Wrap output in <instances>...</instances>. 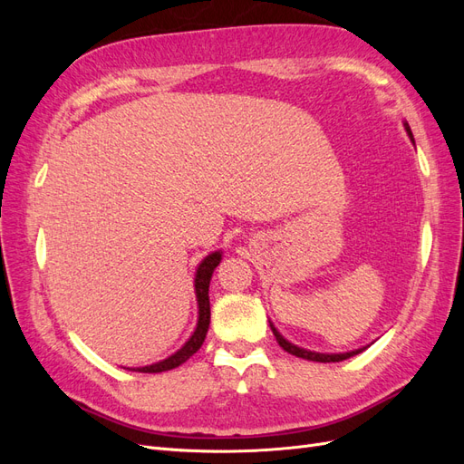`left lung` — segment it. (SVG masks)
Listing matches in <instances>:
<instances>
[{
	"mask_svg": "<svg viewBox=\"0 0 464 464\" xmlns=\"http://www.w3.org/2000/svg\"><path fill=\"white\" fill-rule=\"evenodd\" d=\"M404 130H406V133H409V137H411V141L414 143V135H412V131H411V125L404 121ZM269 325H271V329H273V334L276 336V341H278V344L283 346L288 354H292V356H298V358H304V360H312V362H343V360H346V358H353V356H356V354H360V353H363V350H366L368 346H362V348H356V350H350V353H339V354H327V353H314V350H307V348H302V346H298V344H294V343H290V341H286L283 334L278 333V329L273 325V323L269 321Z\"/></svg>",
	"mask_w": 464,
	"mask_h": 464,
	"instance_id": "left-lung-1",
	"label": "left lung"
}]
</instances>
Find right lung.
<instances>
[{
	"mask_svg": "<svg viewBox=\"0 0 464 464\" xmlns=\"http://www.w3.org/2000/svg\"><path fill=\"white\" fill-rule=\"evenodd\" d=\"M222 259V251H213L208 254L198 266V273H195L193 278V286H195V298H198V325H195V331L191 333L189 339L186 341V344L181 346L179 350L172 356H168L166 360H160L157 363H150V366H143V368H128L133 372H141V373H160V372H168L174 370L178 366H181L186 360H189L198 350L201 348L207 331H208V323H210V304H208V285L210 278H213V273L218 266Z\"/></svg>",
	"mask_w": 464,
	"mask_h": 464,
	"instance_id": "1",
	"label": "right lung"
}]
</instances>
